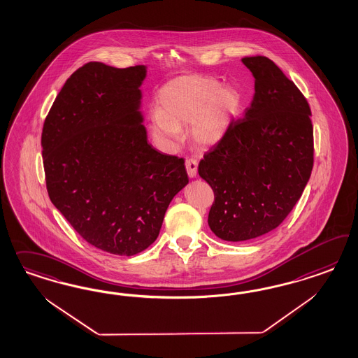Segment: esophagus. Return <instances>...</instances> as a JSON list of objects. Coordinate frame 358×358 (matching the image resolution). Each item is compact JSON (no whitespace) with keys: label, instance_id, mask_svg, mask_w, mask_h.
Segmentation results:
<instances>
[{"label":"esophagus","instance_id":"esophagus-1","mask_svg":"<svg viewBox=\"0 0 358 358\" xmlns=\"http://www.w3.org/2000/svg\"><path fill=\"white\" fill-rule=\"evenodd\" d=\"M185 165H186V171H187L189 177L194 178L196 176V171H198V162L195 159H187Z\"/></svg>","mask_w":358,"mask_h":358}]
</instances>
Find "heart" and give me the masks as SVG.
Returning <instances> with one entry per match:
<instances>
[{"label": "heart", "mask_w": 358, "mask_h": 358, "mask_svg": "<svg viewBox=\"0 0 358 358\" xmlns=\"http://www.w3.org/2000/svg\"><path fill=\"white\" fill-rule=\"evenodd\" d=\"M160 110L153 111L151 127L162 139L178 143L181 127L192 123V136L202 147H214L227 135L241 108L235 87H222L214 77H178L159 92Z\"/></svg>", "instance_id": "b5f03b06"}]
</instances>
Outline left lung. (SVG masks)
Listing matches in <instances>:
<instances>
[{
  "label": "left lung",
  "instance_id": "left-lung-1",
  "mask_svg": "<svg viewBox=\"0 0 358 358\" xmlns=\"http://www.w3.org/2000/svg\"><path fill=\"white\" fill-rule=\"evenodd\" d=\"M241 62L255 77L250 106L198 165L215 196L208 226L227 241L278 227L299 201L314 165L311 110L301 90L265 56Z\"/></svg>",
  "mask_w": 358,
  "mask_h": 358
}]
</instances>
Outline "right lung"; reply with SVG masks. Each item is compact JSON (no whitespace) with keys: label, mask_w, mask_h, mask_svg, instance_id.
Here are the masks:
<instances>
[{"label":"right lung","mask_w":358,"mask_h":358,"mask_svg":"<svg viewBox=\"0 0 358 358\" xmlns=\"http://www.w3.org/2000/svg\"><path fill=\"white\" fill-rule=\"evenodd\" d=\"M145 76L144 65L78 68L42 132L51 202L89 244L120 256L151 245L171 201L189 182L184 159L148 143L141 111Z\"/></svg>","instance_id":"add662e5"}]
</instances>
